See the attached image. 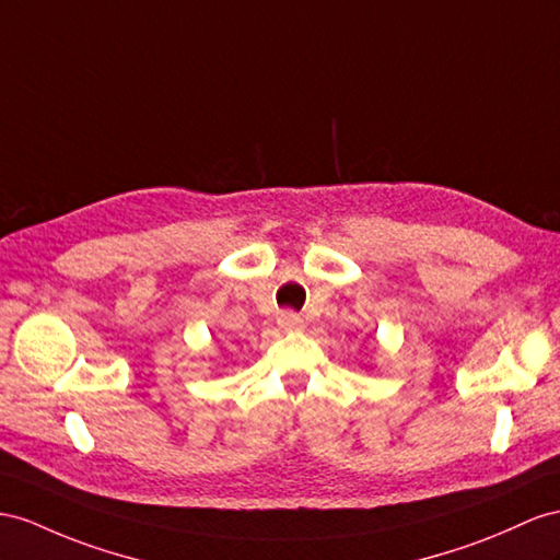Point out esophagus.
<instances>
[{
    "instance_id": "34e87169",
    "label": "esophagus",
    "mask_w": 560,
    "mask_h": 560,
    "mask_svg": "<svg viewBox=\"0 0 560 560\" xmlns=\"http://www.w3.org/2000/svg\"><path fill=\"white\" fill-rule=\"evenodd\" d=\"M277 324L283 328V331H300V328H305V322L300 314H295L293 310H283L279 317H277Z\"/></svg>"
}]
</instances>
